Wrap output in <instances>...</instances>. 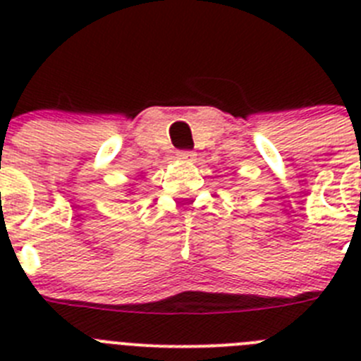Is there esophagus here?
Returning a JSON list of instances; mask_svg holds the SVG:
<instances>
[{"mask_svg":"<svg viewBox=\"0 0 361 361\" xmlns=\"http://www.w3.org/2000/svg\"><path fill=\"white\" fill-rule=\"evenodd\" d=\"M177 157L180 159V161L191 162V161H195V152H191V149H183V152H177Z\"/></svg>","mask_w":361,"mask_h":361,"instance_id":"esophagus-1","label":"esophagus"}]
</instances>
